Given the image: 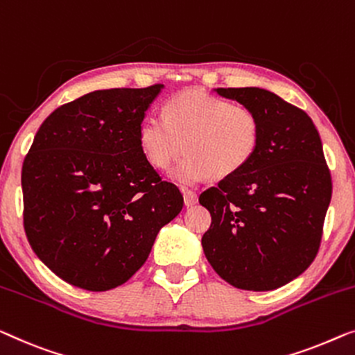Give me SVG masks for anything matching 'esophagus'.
<instances>
[{"instance_id":"esophagus-1","label":"esophagus","mask_w":355,"mask_h":355,"mask_svg":"<svg viewBox=\"0 0 355 355\" xmlns=\"http://www.w3.org/2000/svg\"><path fill=\"white\" fill-rule=\"evenodd\" d=\"M182 193H184V203H186V207H193V205L198 202L197 193L192 192V190H186V189H184Z\"/></svg>"}]
</instances>
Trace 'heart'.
<instances>
[{"label":"heart","mask_w":355,"mask_h":355,"mask_svg":"<svg viewBox=\"0 0 355 355\" xmlns=\"http://www.w3.org/2000/svg\"><path fill=\"white\" fill-rule=\"evenodd\" d=\"M261 139L263 121L253 109L200 91L171 97L163 118L146 116L137 130L142 155L155 169L169 168L184 144L187 157L171 171L181 186L240 173L253 162Z\"/></svg>","instance_id":"heart-1"}]
</instances>
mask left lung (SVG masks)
<instances>
[{
	"label": "left lung",
	"mask_w": 355,
	"mask_h": 355,
	"mask_svg": "<svg viewBox=\"0 0 355 355\" xmlns=\"http://www.w3.org/2000/svg\"><path fill=\"white\" fill-rule=\"evenodd\" d=\"M263 121L245 169L200 195L211 214L202 237L208 263L240 290L269 291L301 275L320 248L331 176L311 116L261 88H218Z\"/></svg>",
	"instance_id": "left-lung-1"
}]
</instances>
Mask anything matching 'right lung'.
Returning <instances> with one entry per match:
<instances>
[{
  "mask_svg": "<svg viewBox=\"0 0 355 355\" xmlns=\"http://www.w3.org/2000/svg\"><path fill=\"white\" fill-rule=\"evenodd\" d=\"M163 85L92 91L51 114L22 166L24 227L67 284L107 291L130 280L184 198L142 155L137 130Z\"/></svg>",
  "mask_w": 355,
  "mask_h": 355,
  "instance_id": "obj_1",
  "label": "right lung"
}]
</instances>
